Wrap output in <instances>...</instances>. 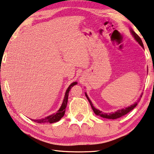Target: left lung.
<instances>
[{"label": "left lung", "instance_id": "left-lung-1", "mask_svg": "<svg viewBox=\"0 0 154 154\" xmlns=\"http://www.w3.org/2000/svg\"><path fill=\"white\" fill-rule=\"evenodd\" d=\"M131 33H132V35L134 38H135V39L136 40V41L137 42L140 44V45L143 47V42H142V40L140 38V37L137 34V33L134 32V31L131 29ZM85 96L87 97V98H88V101L89 102V104H90L91 108H92V110H93V111L94 112V113L96 114V115L97 116H100L101 117H103V118H105V119H119L120 118V117H122V116L125 115V114H127V113L129 112L130 111H131L132 110H133L134 108H135L136 107V106L137 105V103L139 102V100L137 102H135V104H132L130 106H128V107L125 108H122L121 109V110H117L116 112H111V113H104V112H102V111H100L99 110H97V109L95 108L94 107L93 104H92V103L91 102V100H89V98L88 97V96H87V94H85Z\"/></svg>", "mask_w": 154, "mask_h": 154}]
</instances>
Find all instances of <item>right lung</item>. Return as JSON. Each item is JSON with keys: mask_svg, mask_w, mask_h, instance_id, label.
Returning a JSON list of instances; mask_svg holds the SVG:
<instances>
[{"mask_svg": "<svg viewBox=\"0 0 154 154\" xmlns=\"http://www.w3.org/2000/svg\"><path fill=\"white\" fill-rule=\"evenodd\" d=\"M77 83V82L72 83L71 84L69 85L68 89H66L63 104H62V105H61L60 109L58 110L57 112H56L55 114H52V115H50L48 116H46V118H44V119H38V120H32V121L37 122V123H45V122L53 123V122H56L58 121H60V119L62 118L64 115H65V108L66 107V104H67L69 91L71 90V89L72 88V87H73L75 85H76Z\"/></svg>", "mask_w": 154, "mask_h": 154, "instance_id": "obj_1", "label": "right lung"}]
</instances>
